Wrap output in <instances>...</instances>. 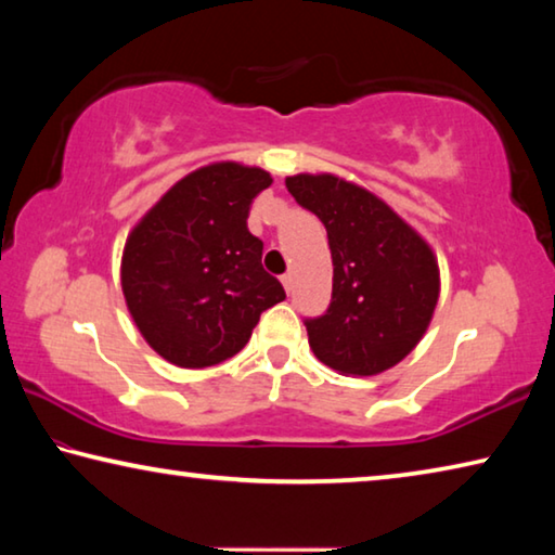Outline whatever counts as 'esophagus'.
<instances>
[{
	"instance_id": "obj_1",
	"label": "esophagus",
	"mask_w": 555,
	"mask_h": 555,
	"mask_svg": "<svg viewBox=\"0 0 555 555\" xmlns=\"http://www.w3.org/2000/svg\"><path fill=\"white\" fill-rule=\"evenodd\" d=\"M281 284H284L286 294H291V291H294V274H291V271H288V274L281 276Z\"/></svg>"
}]
</instances>
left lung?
I'll use <instances>...</instances> for the list:
<instances>
[{
    "mask_svg": "<svg viewBox=\"0 0 555 555\" xmlns=\"http://www.w3.org/2000/svg\"><path fill=\"white\" fill-rule=\"evenodd\" d=\"M298 205L325 224L333 300L306 321L308 345L345 377H372L399 364L426 335L440 271L430 244L367 188L333 173L286 178Z\"/></svg>",
    "mask_w": 555,
    "mask_h": 555,
    "instance_id": "left-lung-1",
    "label": "left lung"
}]
</instances>
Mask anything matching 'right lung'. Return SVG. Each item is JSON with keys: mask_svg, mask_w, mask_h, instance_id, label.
I'll return each instance as SVG.
<instances>
[{"mask_svg": "<svg viewBox=\"0 0 555 555\" xmlns=\"http://www.w3.org/2000/svg\"><path fill=\"white\" fill-rule=\"evenodd\" d=\"M269 171L218 162L183 176L129 232L121 294L154 352L203 370L237 354L259 315L284 300L261 267L264 242L247 228Z\"/></svg>", "mask_w": 555, "mask_h": 555, "instance_id": "add662e5", "label": "right lung"}]
</instances>
